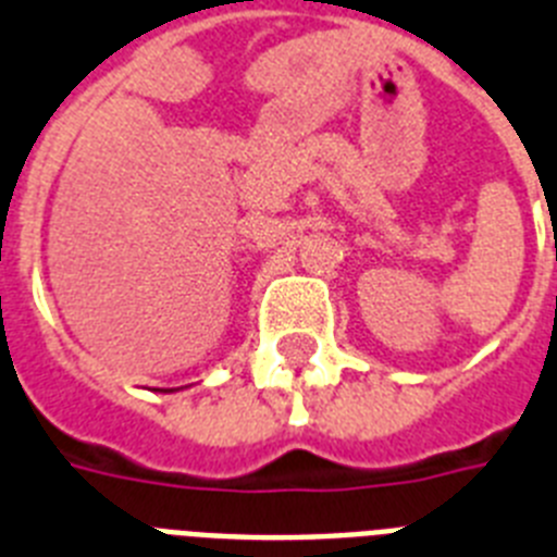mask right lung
I'll return each instance as SVG.
<instances>
[{
    "label": "right lung",
    "mask_w": 557,
    "mask_h": 557,
    "mask_svg": "<svg viewBox=\"0 0 557 557\" xmlns=\"http://www.w3.org/2000/svg\"><path fill=\"white\" fill-rule=\"evenodd\" d=\"M170 391H175V387H170Z\"/></svg>",
    "instance_id": "1"
}]
</instances>
